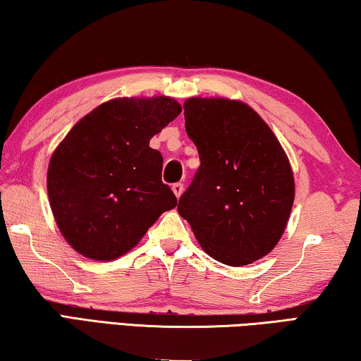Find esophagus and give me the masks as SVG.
<instances>
[{
	"mask_svg": "<svg viewBox=\"0 0 361 361\" xmlns=\"http://www.w3.org/2000/svg\"><path fill=\"white\" fill-rule=\"evenodd\" d=\"M172 191L175 192L176 199H180V195L185 191V185H183V183H175V185H172Z\"/></svg>",
	"mask_w": 361,
	"mask_h": 361,
	"instance_id": "1",
	"label": "esophagus"
}]
</instances>
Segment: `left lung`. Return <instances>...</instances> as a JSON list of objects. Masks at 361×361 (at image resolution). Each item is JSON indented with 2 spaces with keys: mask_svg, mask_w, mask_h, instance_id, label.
<instances>
[{
  "mask_svg": "<svg viewBox=\"0 0 361 361\" xmlns=\"http://www.w3.org/2000/svg\"><path fill=\"white\" fill-rule=\"evenodd\" d=\"M183 108L200 167L178 213L213 259L235 267L258 261L288 223L295 200L288 157L245 103L192 97Z\"/></svg>",
  "mask_w": 361,
  "mask_h": 361,
  "instance_id": "1",
  "label": "left lung"
}]
</instances>
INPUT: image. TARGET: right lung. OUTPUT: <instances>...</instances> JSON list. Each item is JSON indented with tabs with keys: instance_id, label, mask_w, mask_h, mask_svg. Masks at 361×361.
Masks as SVG:
<instances>
[{
	"instance_id": "obj_1",
	"label": "right lung",
	"mask_w": 361,
	"mask_h": 361,
	"mask_svg": "<svg viewBox=\"0 0 361 361\" xmlns=\"http://www.w3.org/2000/svg\"><path fill=\"white\" fill-rule=\"evenodd\" d=\"M181 113L170 97L114 99L78 122L49 162L47 194L66 242L111 261L142 240L176 197L149 140Z\"/></svg>"
}]
</instances>
